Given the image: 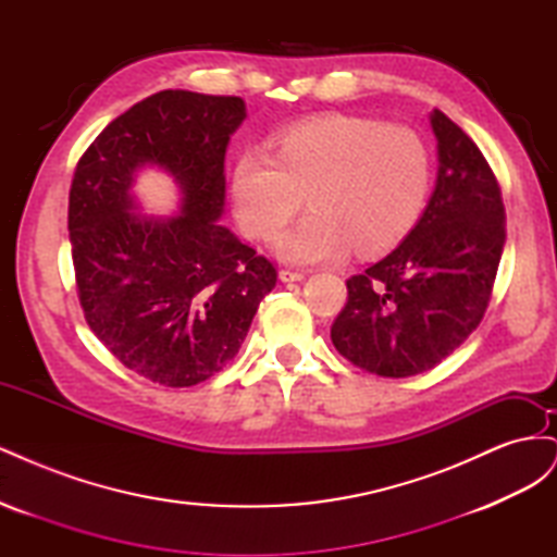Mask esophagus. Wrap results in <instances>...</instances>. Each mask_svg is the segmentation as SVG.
<instances>
[{
  "label": "esophagus",
  "instance_id": "34e87169",
  "mask_svg": "<svg viewBox=\"0 0 557 557\" xmlns=\"http://www.w3.org/2000/svg\"><path fill=\"white\" fill-rule=\"evenodd\" d=\"M278 278L283 283H295V281H305V272H293V269H281Z\"/></svg>",
  "mask_w": 557,
  "mask_h": 557
}]
</instances>
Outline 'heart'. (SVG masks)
I'll return each mask as SVG.
<instances>
[{
  "instance_id": "1",
  "label": "heart",
  "mask_w": 557,
  "mask_h": 557,
  "mask_svg": "<svg viewBox=\"0 0 557 557\" xmlns=\"http://www.w3.org/2000/svg\"><path fill=\"white\" fill-rule=\"evenodd\" d=\"M432 156L411 127L330 115L283 134L274 156L252 148L234 172L237 215L250 237H278L309 193L313 211L278 242L295 264L336 262L356 246H395L425 209Z\"/></svg>"
}]
</instances>
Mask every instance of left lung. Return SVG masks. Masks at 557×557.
Listing matches in <instances>:
<instances>
[{
	"instance_id": "8db88e82",
	"label": "left lung",
	"mask_w": 557,
	"mask_h": 557,
	"mask_svg": "<svg viewBox=\"0 0 557 557\" xmlns=\"http://www.w3.org/2000/svg\"><path fill=\"white\" fill-rule=\"evenodd\" d=\"M430 123L440 172L428 207L391 256L346 281L330 332L346 360L387 379L428 372L479 327L507 242L499 183L479 146L440 109Z\"/></svg>"
}]
</instances>
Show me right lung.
<instances>
[{
	"mask_svg": "<svg viewBox=\"0 0 557 557\" xmlns=\"http://www.w3.org/2000/svg\"><path fill=\"white\" fill-rule=\"evenodd\" d=\"M244 117L242 97L162 90L117 115L76 164L70 242L83 313L127 369L166 387L221 372L276 285L274 264L218 225ZM144 165L177 181L178 216L136 211Z\"/></svg>",
	"mask_w": 557,
	"mask_h": 557,
	"instance_id": "1",
	"label": "right lung"
}]
</instances>
